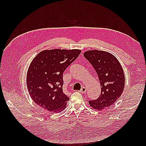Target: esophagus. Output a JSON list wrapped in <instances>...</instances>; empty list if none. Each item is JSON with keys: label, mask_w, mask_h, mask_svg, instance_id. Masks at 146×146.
Listing matches in <instances>:
<instances>
[{"label": "esophagus", "mask_w": 146, "mask_h": 146, "mask_svg": "<svg viewBox=\"0 0 146 146\" xmlns=\"http://www.w3.org/2000/svg\"><path fill=\"white\" fill-rule=\"evenodd\" d=\"M80 92H81L82 94H85L86 92V89L85 87H84V86H83V87H82V88H81V90H80Z\"/></svg>", "instance_id": "1"}]
</instances>
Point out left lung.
Listing matches in <instances>:
<instances>
[{
    "mask_svg": "<svg viewBox=\"0 0 146 146\" xmlns=\"http://www.w3.org/2000/svg\"><path fill=\"white\" fill-rule=\"evenodd\" d=\"M83 56L97 72L101 85L100 96L89 101L90 106L98 110L111 106L124 89L125 76L122 66L115 56L106 51L90 50Z\"/></svg>",
    "mask_w": 146,
    "mask_h": 146,
    "instance_id": "obj_1",
    "label": "left lung"
}]
</instances>
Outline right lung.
I'll use <instances>...</instances> for the list:
<instances>
[{
	"instance_id": "obj_1",
	"label": "right lung",
	"mask_w": 146,
	"mask_h": 146,
	"mask_svg": "<svg viewBox=\"0 0 146 146\" xmlns=\"http://www.w3.org/2000/svg\"><path fill=\"white\" fill-rule=\"evenodd\" d=\"M80 52V49H54L36 56L27 70L26 84L37 105L55 113L65 109L70 98L63 91V74Z\"/></svg>"
}]
</instances>
